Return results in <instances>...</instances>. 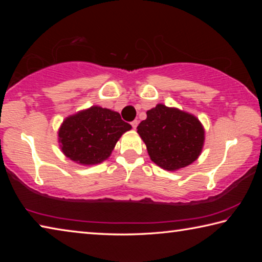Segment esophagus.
Here are the masks:
<instances>
[{"label": "esophagus", "mask_w": 262, "mask_h": 262, "mask_svg": "<svg viewBox=\"0 0 262 262\" xmlns=\"http://www.w3.org/2000/svg\"><path fill=\"white\" fill-rule=\"evenodd\" d=\"M130 125H132V127L134 128V129H136V127H137V125H139V121L137 120H134V121H132L130 122Z\"/></svg>", "instance_id": "34e87169"}]
</instances>
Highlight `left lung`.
Here are the masks:
<instances>
[{
  "mask_svg": "<svg viewBox=\"0 0 262 262\" xmlns=\"http://www.w3.org/2000/svg\"><path fill=\"white\" fill-rule=\"evenodd\" d=\"M150 158L158 166L174 171L200 156L205 130L196 118L183 111L158 104L137 126Z\"/></svg>",
  "mask_w": 262,
  "mask_h": 262,
  "instance_id": "1",
  "label": "left lung"
}]
</instances>
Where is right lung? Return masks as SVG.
<instances>
[{
  "mask_svg": "<svg viewBox=\"0 0 262 262\" xmlns=\"http://www.w3.org/2000/svg\"><path fill=\"white\" fill-rule=\"evenodd\" d=\"M132 126L113 111L92 106L66 119L59 130L63 154L72 161L94 165L105 161Z\"/></svg>",
  "mask_w": 262,
  "mask_h": 262,
  "instance_id": "obj_1",
  "label": "right lung"
}]
</instances>
